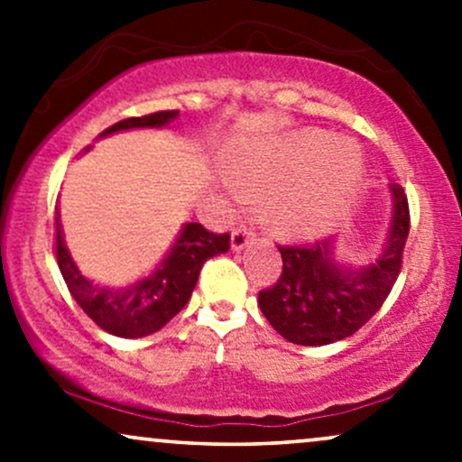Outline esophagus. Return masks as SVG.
I'll list each match as a JSON object with an SVG mask.
<instances>
[{"mask_svg": "<svg viewBox=\"0 0 462 462\" xmlns=\"http://www.w3.org/2000/svg\"><path fill=\"white\" fill-rule=\"evenodd\" d=\"M254 236V232L249 230L247 226H238L235 227V232H232V249L238 252V249H243L249 243V238Z\"/></svg>", "mask_w": 462, "mask_h": 462, "instance_id": "34e87169", "label": "esophagus"}]
</instances>
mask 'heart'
I'll use <instances>...</instances> for the list:
<instances>
[{
    "label": "heart",
    "instance_id": "b5f03b06",
    "mask_svg": "<svg viewBox=\"0 0 462 462\" xmlns=\"http://www.w3.org/2000/svg\"><path fill=\"white\" fill-rule=\"evenodd\" d=\"M232 173V198L247 201L249 190H267L269 224L282 236L304 241L346 219L363 178V152L347 136L300 130L238 147Z\"/></svg>",
    "mask_w": 462,
    "mask_h": 462
}]
</instances>
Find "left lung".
<instances>
[{"instance_id":"8db88e82","label":"left lung","mask_w":462,"mask_h":462,"mask_svg":"<svg viewBox=\"0 0 462 462\" xmlns=\"http://www.w3.org/2000/svg\"><path fill=\"white\" fill-rule=\"evenodd\" d=\"M393 224L386 245L367 267L337 263V241L312 245H280L282 273L258 293V306L273 330L295 346H328L352 337L389 298L402 272V254L411 230L408 199L391 184Z\"/></svg>"}]
</instances>
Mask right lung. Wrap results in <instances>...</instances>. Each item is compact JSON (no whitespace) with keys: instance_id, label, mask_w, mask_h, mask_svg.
Listing matches in <instances>:
<instances>
[{"instance_id":"add662e5","label":"right lung","mask_w":462,"mask_h":462,"mask_svg":"<svg viewBox=\"0 0 462 462\" xmlns=\"http://www.w3.org/2000/svg\"><path fill=\"white\" fill-rule=\"evenodd\" d=\"M178 116V110H161L145 116H130L119 124L106 128L99 136L113 134L130 128H162ZM56 261L65 278L69 293L78 301V306L97 323L102 330L115 337L141 338L161 330L180 310L198 284L201 264L208 258L224 254L230 249V235H215L201 224H187L180 236L169 249L164 261L147 278L124 289L95 284L84 278L69 256V249L62 238L60 221L56 217Z\"/></svg>"}]
</instances>
